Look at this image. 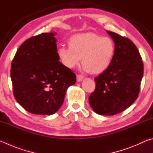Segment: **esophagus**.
<instances>
[{
	"instance_id": "34e87169",
	"label": "esophagus",
	"mask_w": 153,
	"mask_h": 153,
	"mask_svg": "<svg viewBox=\"0 0 153 153\" xmlns=\"http://www.w3.org/2000/svg\"><path fill=\"white\" fill-rule=\"evenodd\" d=\"M83 79H84V77H83L82 75H77V82H82Z\"/></svg>"
}]
</instances>
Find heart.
Segmentation results:
<instances>
[{"instance_id":"1","label":"heart","mask_w":153,"mask_h":153,"mask_svg":"<svg viewBox=\"0 0 153 153\" xmlns=\"http://www.w3.org/2000/svg\"><path fill=\"white\" fill-rule=\"evenodd\" d=\"M69 46H62L58 55L65 66L71 69L78 65L82 58L83 69L92 74L104 73L115 57L116 46L111 38L92 32L72 36Z\"/></svg>"}]
</instances>
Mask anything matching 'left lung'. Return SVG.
I'll return each mask as SVG.
<instances>
[{"label": "left lung", "mask_w": 153, "mask_h": 153, "mask_svg": "<svg viewBox=\"0 0 153 153\" xmlns=\"http://www.w3.org/2000/svg\"><path fill=\"white\" fill-rule=\"evenodd\" d=\"M107 32L115 42V55L109 68L94 79L96 88L88 100L96 113L113 115L125 111L138 98L144 67L138 48L130 40Z\"/></svg>", "instance_id": "8db88e82"}]
</instances>
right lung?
<instances>
[{
  "label": "right lung",
  "instance_id": "add662e5",
  "mask_svg": "<svg viewBox=\"0 0 153 153\" xmlns=\"http://www.w3.org/2000/svg\"><path fill=\"white\" fill-rule=\"evenodd\" d=\"M55 32L25 41L12 61L11 77L17 102L30 113L50 115L62 106L76 74L59 61Z\"/></svg>",
  "mask_w": 153,
  "mask_h": 153
}]
</instances>
